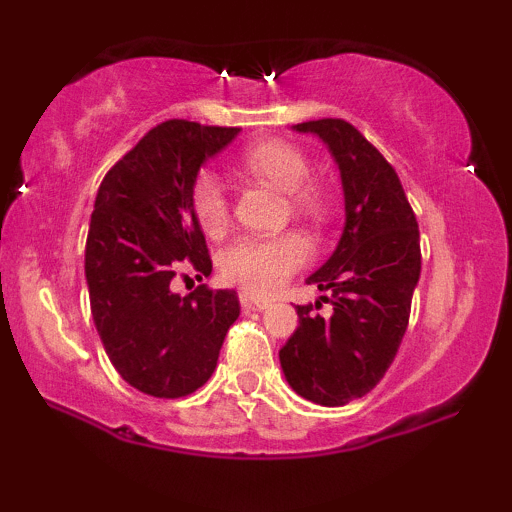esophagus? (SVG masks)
Returning <instances> with one entry per match:
<instances>
[{"mask_svg":"<svg viewBox=\"0 0 512 512\" xmlns=\"http://www.w3.org/2000/svg\"><path fill=\"white\" fill-rule=\"evenodd\" d=\"M240 305H243L245 310H267L272 301L269 298H260L255 296V293H248V291H240Z\"/></svg>","mask_w":512,"mask_h":512,"instance_id":"34e87169","label":"esophagus"}]
</instances>
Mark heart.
I'll return each instance as SVG.
<instances>
[{
	"instance_id": "b5f03b06",
	"label": "heart",
	"mask_w": 512,
	"mask_h": 512,
	"mask_svg": "<svg viewBox=\"0 0 512 512\" xmlns=\"http://www.w3.org/2000/svg\"><path fill=\"white\" fill-rule=\"evenodd\" d=\"M240 168L252 178L286 192L293 216L320 228L330 221V197L310 180V161L284 139H262L240 154ZM190 209L204 233L221 236L228 226V202L219 180L199 175L190 187ZM310 248L298 233L272 238H238L221 255V274L250 293H274L308 262Z\"/></svg>"
}]
</instances>
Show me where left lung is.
I'll return each mask as SVG.
<instances>
[{
    "label": "left lung",
    "mask_w": 512,
    "mask_h": 512,
    "mask_svg": "<svg viewBox=\"0 0 512 512\" xmlns=\"http://www.w3.org/2000/svg\"><path fill=\"white\" fill-rule=\"evenodd\" d=\"M296 129L330 146L342 173L346 223L334 255L308 279L330 291L322 301L334 313L322 317L313 305H296L298 330L279 361L298 395L344 407L383 380L407 332L421 274L419 223L395 168L351 122L325 117Z\"/></svg>",
    "instance_id": "8db88e82"
}]
</instances>
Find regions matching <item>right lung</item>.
Wrapping results in <instances>:
<instances>
[{"mask_svg": "<svg viewBox=\"0 0 512 512\" xmlns=\"http://www.w3.org/2000/svg\"><path fill=\"white\" fill-rule=\"evenodd\" d=\"M238 132L166 120L149 129L98 187L86 238L91 313L115 370L144 395L175 399L199 390L240 315L236 291L207 284L187 296L170 291L185 269L199 279L211 274L190 187L199 166Z\"/></svg>", "mask_w": 512, "mask_h": 512, "instance_id": "right-lung-1", "label": "right lung"}]
</instances>
